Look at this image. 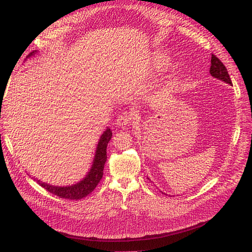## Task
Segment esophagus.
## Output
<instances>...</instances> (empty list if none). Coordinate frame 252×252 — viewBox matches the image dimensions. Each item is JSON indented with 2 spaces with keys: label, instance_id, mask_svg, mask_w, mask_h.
Listing matches in <instances>:
<instances>
[{
  "label": "esophagus",
  "instance_id": "34e87169",
  "mask_svg": "<svg viewBox=\"0 0 252 252\" xmlns=\"http://www.w3.org/2000/svg\"><path fill=\"white\" fill-rule=\"evenodd\" d=\"M134 119V114L131 112H124L122 114H120L117 118V125L121 126H128L132 122V120Z\"/></svg>",
  "mask_w": 252,
  "mask_h": 252
}]
</instances>
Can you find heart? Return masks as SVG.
<instances>
[{"label": "heart", "mask_w": 252, "mask_h": 252, "mask_svg": "<svg viewBox=\"0 0 252 252\" xmlns=\"http://www.w3.org/2000/svg\"><path fill=\"white\" fill-rule=\"evenodd\" d=\"M158 62L159 63V66L164 67V66H166L167 63H168V59H167V57L164 54H158Z\"/></svg>", "instance_id": "heart-1"}]
</instances>
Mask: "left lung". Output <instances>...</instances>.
Here are the masks:
<instances>
[{"label": "left lung", "instance_id": "8db88e82", "mask_svg": "<svg viewBox=\"0 0 252 252\" xmlns=\"http://www.w3.org/2000/svg\"><path fill=\"white\" fill-rule=\"evenodd\" d=\"M210 73H211L212 76H214L215 79L221 80L224 83H227V84H230V85H232V82H231V79H230V76H229L227 68L224 67V64L220 62V60H219L218 57L216 55H214V54H212V57H211Z\"/></svg>", "mask_w": 252, "mask_h": 252}]
</instances>
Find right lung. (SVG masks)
<instances>
[{"label":"right lung","instance_id":"1","mask_svg":"<svg viewBox=\"0 0 252 252\" xmlns=\"http://www.w3.org/2000/svg\"><path fill=\"white\" fill-rule=\"evenodd\" d=\"M37 51L31 52L28 57L35 55ZM27 57V59H28ZM112 131L111 128H106L101 135L100 140L98 143V147L95 150V156L94 158V163L92 168H90L88 175L84 178L81 182L76 183L71 186H53L48 183L40 182V180H37L38 184H40L44 189H47L49 192L56 195L57 197L68 200H79L84 197L89 195L95 188L103 176V169H104V165L106 162V147L108 141L112 138Z\"/></svg>","mask_w":252,"mask_h":252}]
</instances>
